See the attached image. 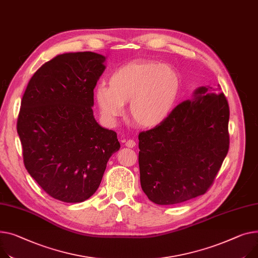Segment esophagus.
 Segmentation results:
<instances>
[{"instance_id": "1", "label": "esophagus", "mask_w": 258, "mask_h": 258, "mask_svg": "<svg viewBox=\"0 0 258 258\" xmlns=\"http://www.w3.org/2000/svg\"><path fill=\"white\" fill-rule=\"evenodd\" d=\"M124 143H125V146L128 147V148H133V147L136 146V142L134 140H132V139L124 140Z\"/></svg>"}]
</instances>
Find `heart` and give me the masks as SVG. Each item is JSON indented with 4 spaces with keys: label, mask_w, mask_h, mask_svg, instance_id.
<instances>
[{
    "label": "heart",
    "mask_w": 258,
    "mask_h": 258,
    "mask_svg": "<svg viewBox=\"0 0 258 258\" xmlns=\"http://www.w3.org/2000/svg\"><path fill=\"white\" fill-rule=\"evenodd\" d=\"M109 87L99 85L94 90L96 106L106 120L116 121L130 102V116L142 128L162 124L174 110L181 82L173 67L150 60L126 63L108 79Z\"/></svg>",
    "instance_id": "obj_1"
}]
</instances>
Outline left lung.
I'll return each instance as SVG.
<instances>
[{
	"label": "left lung",
	"instance_id": "1",
	"mask_svg": "<svg viewBox=\"0 0 258 258\" xmlns=\"http://www.w3.org/2000/svg\"><path fill=\"white\" fill-rule=\"evenodd\" d=\"M228 121L224 94L201 86L162 124L140 133V182L148 199L170 205L207 192L227 156Z\"/></svg>",
	"mask_w": 258,
	"mask_h": 258
}]
</instances>
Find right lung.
<instances>
[{"label":"right lung","mask_w":258,"mask_h":258,"mask_svg":"<svg viewBox=\"0 0 258 258\" xmlns=\"http://www.w3.org/2000/svg\"><path fill=\"white\" fill-rule=\"evenodd\" d=\"M105 62L93 51L59 55L33 75L22 99L17 134L25 167L63 202L90 198L120 148L117 134L99 125L92 110Z\"/></svg>","instance_id":"1"}]
</instances>
